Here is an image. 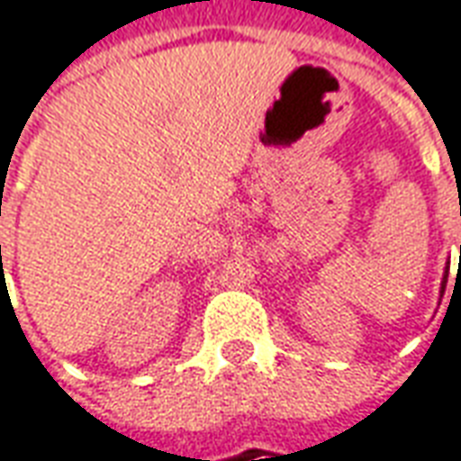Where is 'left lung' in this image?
<instances>
[{
	"label": "left lung",
	"instance_id": "8db88e82",
	"mask_svg": "<svg viewBox=\"0 0 461 461\" xmlns=\"http://www.w3.org/2000/svg\"><path fill=\"white\" fill-rule=\"evenodd\" d=\"M447 272H449V267H447ZM444 285H447V275H444V282H442V289H444Z\"/></svg>",
	"mask_w": 461,
	"mask_h": 461
}]
</instances>
